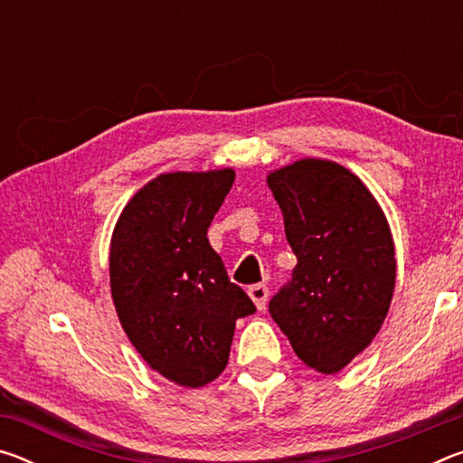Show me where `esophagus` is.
Wrapping results in <instances>:
<instances>
[{"mask_svg": "<svg viewBox=\"0 0 463 463\" xmlns=\"http://www.w3.org/2000/svg\"><path fill=\"white\" fill-rule=\"evenodd\" d=\"M249 296H250V300L255 302L257 310H265V307H268L269 289H268V286H265V284L250 286V288H249Z\"/></svg>", "mask_w": 463, "mask_h": 463, "instance_id": "1", "label": "esophagus"}]
</instances>
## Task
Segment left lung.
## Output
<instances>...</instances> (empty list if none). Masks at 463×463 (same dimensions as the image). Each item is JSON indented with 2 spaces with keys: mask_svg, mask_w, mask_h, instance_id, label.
Returning <instances> with one entry per match:
<instances>
[{
  "mask_svg": "<svg viewBox=\"0 0 463 463\" xmlns=\"http://www.w3.org/2000/svg\"><path fill=\"white\" fill-rule=\"evenodd\" d=\"M268 185L296 255L269 312L310 370L336 373L373 341L396 284L394 241L380 203L335 161L300 159Z\"/></svg>",
  "mask_w": 463,
  "mask_h": 463,
  "instance_id": "8db88e82",
  "label": "left lung"
}]
</instances>
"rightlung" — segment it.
<instances>
[{"mask_svg":"<svg viewBox=\"0 0 463 463\" xmlns=\"http://www.w3.org/2000/svg\"><path fill=\"white\" fill-rule=\"evenodd\" d=\"M232 182V169L156 175L124 206L109 242V288L124 333L177 386L216 380L237 318L255 312L206 237Z\"/></svg>","mask_w":463,"mask_h":463,"instance_id":"add662e5","label":"right lung"}]
</instances>
